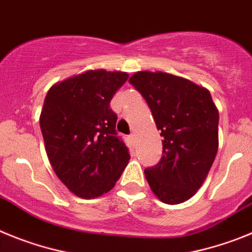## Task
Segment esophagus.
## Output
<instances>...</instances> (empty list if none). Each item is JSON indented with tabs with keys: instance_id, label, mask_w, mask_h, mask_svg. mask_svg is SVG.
<instances>
[{
	"instance_id": "esophagus-1",
	"label": "esophagus",
	"mask_w": 252,
	"mask_h": 252,
	"mask_svg": "<svg viewBox=\"0 0 252 252\" xmlns=\"http://www.w3.org/2000/svg\"><path fill=\"white\" fill-rule=\"evenodd\" d=\"M128 140H130L131 144H135V142H136V135H135V133H131L130 136H128Z\"/></svg>"
}]
</instances>
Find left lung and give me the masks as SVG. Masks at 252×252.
I'll return each instance as SVG.
<instances>
[{"mask_svg": "<svg viewBox=\"0 0 252 252\" xmlns=\"http://www.w3.org/2000/svg\"><path fill=\"white\" fill-rule=\"evenodd\" d=\"M148 102L162 157L145 169L154 194L166 204L188 201L201 188L218 150V110L208 90L162 72H137L128 79Z\"/></svg>", "mask_w": 252, "mask_h": 252, "instance_id": "8db88e82", "label": "left lung"}]
</instances>
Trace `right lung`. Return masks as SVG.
<instances>
[{
    "instance_id": "add662e5",
    "label": "right lung",
    "mask_w": 252,
    "mask_h": 252,
    "mask_svg": "<svg viewBox=\"0 0 252 252\" xmlns=\"http://www.w3.org/2000/svg\"><path fill=\"white\" fill-rule=\"evenodd\" d=\"M127 78L125 72L88 70L48 91L40 115L45 150L57 177L78 197L110 192L130 160L110 108Z\"/></svg>"
}]
</instances>
